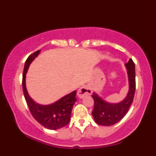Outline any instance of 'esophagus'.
I'll return each instance as SVG.
<instances>
[{
	"label": "esophagus",
	"mask_w": 156,
	"mask_h": 156,
	"mask_svg": "<svg viewBox=\"0 0 156 156\" xmlns=\"http://www.w3.org/2000/svg\"><path fill=\"white\" fill-rule=\"evenodd\" d=\"M92 93V90L88 86H84L80 87V89L78 90L77 94L78 96L80 98H83L84 96L89 95Z\"/></svg>",
	"instance_id": "1"
}]
</instances>
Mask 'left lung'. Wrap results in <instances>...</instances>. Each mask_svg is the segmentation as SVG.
<instances>
[{
	"mask_svg": "<svg viewBox=\"0 0 156 156\" xmlns=\"http://www.w3.org/2000/svg\"><path fill=\"white\" fill-rule=\"evenodd\" d=\"M125 66L127 69L129 88L127 97L122 101L117 104L108 103L96 93H93L94 108L92 115L99 125L109 126L117 123L126 115L132 104L136 90L135 64L130 58Z\"/></svg>",
	"mask_w": 156,
	"mask_h": 156,
	"instance_id": "1",
	"label": "left lung"
}]
</instances>
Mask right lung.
Wrapping results in <instances>:
<instances>
[{
  "label": "right lung",
  "instance_id": "1",
  "mask_svg": "<svg viewBox=\"0 0 156 156\" xmlns=\"http://www.w3.org/2000/svg\"><path fill=\"white\" fill-rule=\"evenodd\" d=\"M37 50L27 59L22 74V88L24 95L30 112L38 123L49 129H58L69 123L73 104L76 101V90L64 96L56 102L50 105H40L34 101L27 92L26 87V74L31 63L40 52Z\"/></svg>",
  "mask_w": 156,
  "mask_h": 156
}]
</instances>
